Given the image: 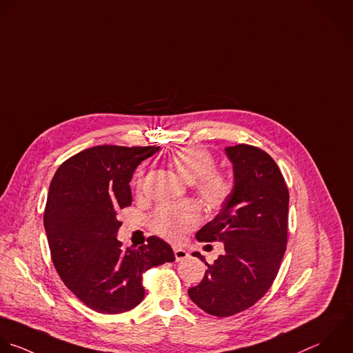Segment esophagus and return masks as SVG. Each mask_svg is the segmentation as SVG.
Returning a JSON list of instances; mask_svg holds the SVG:
<instances>
[{
  "mask_svg": "<svg viewBox=\"0 0 353 353\" xmlns=\"http://www.w3.org/2000/svg\"><path fill=\"white\" fill-rule=\"evenodd\" d=\"M188 252L181 249V248H174V257H176V261H183L185 259H188Z\"/></svg>",
  "mask_w": 353,
  "mask_h": 353,
  "instance_id": "obj_1",
  "label": "esophagus"
}]
</instances>
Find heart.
I'll list each match as a JSON object with an SVG mask.
<instances>
[{
    "label": "heart",
    "instance_id": "obj_1",
    "mask_svg": "<svg viewBox=\"0 0 353 353\" xmlns=\"http://www.w3.org/2000/svg\"><path fill=\"white\" fill-rule=\"evenodd\" d=\"M169 165L188 183H195L198 195L208 208L217 210L230 198L232 183L216 169V159L202 147H183L169 157ZM143 173L137 176V187L143 184ZM202 220V213L195 202H181L174 205H161L150 217L151 230L159 236L179 242L184 235L195 228Z\"/></svg>",
    "mask_w": 353,
    "mask_h": 353
}]
</instances>
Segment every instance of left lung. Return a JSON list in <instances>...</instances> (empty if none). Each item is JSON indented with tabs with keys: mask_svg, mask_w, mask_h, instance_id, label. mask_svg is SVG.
I'll return each instance as SVG.
<instances>
[{
	"mask_svg": "<svg viewBox=\"0 0 353 353\" xmlns=\"http://www.w3.org/2000/svg\"><path fill=\"white\" fill-rule=\"evenodd\" d=\"M225 154L234 166L232 192L196 232L199 242H223L225 253L205 263L202 282L188 289L201 310L219 318L250 308L270 290L286 252L289 216L286 181L265 151L238 144Z\"/></svg>",
	"mask_w": 353,
	"mask_h": 353,
	"instance_id": "obj_1",
	"label": "left lung"
}]
</instances>
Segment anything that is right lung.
I'll return each mask as SVG.
<instances>
[{
  "label": "right lung",
  "mask_w": 353,
  "mask_h": 353,
  "mask_svg": "<svg viewBox=\"0 0 353 353\" xmlns=\"http://www.w3.org/2000/svg\"><path fill=\"white\" fill-rule=\"evenodd\" d=\"M157 151L96 145L63 162L50 181L43 227L53 265L72 294L99 314L133 310L144 299L143 274L174 261L158 236L139 249L117 239L118 212L132 205V176Z\"/></svg>",
  "instance_id": "1"
}]
</instances>
